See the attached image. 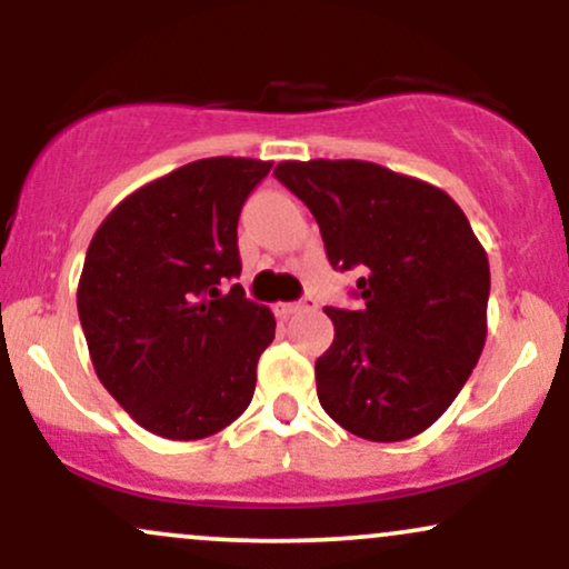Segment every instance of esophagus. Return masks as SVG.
I'll use <instances>...</instances> for the list:
<instances>
[{
	"mask_svg": "<svg viewBox=\"0 0 569 569\" xmlns=\"http://www.w3.org/2000/svg\"><path fill=\"white\" fill-rule=\"evenodd\" d=\"M312 307H316V299L307 297V299H299V302H286V305H280V312H283V316H293V312L312 310Z\"/></svg>",
	"mask_w": 569,
	"mask_h": 569,
	"instance_id": "1",
	"label": "esophagus"
}]
</instances>
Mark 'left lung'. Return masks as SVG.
Instances as JSON below:
<instances>
[{"instance_id":"left-lung-1","label":"left lung","mask_w":569,"mask_h":569,"mask_svg":"<svg viewBox=\"0 0 569 569\" xmlns=\"http://www.w3.org/2000/svg\"><path fill=\"white\" fill-rule=\"evenodd\" d=\"M276 179L310 208L335 270H358V310L326 307L335 342L316 361L318 401L369 441L433 426L487 339V251L460 206L363 160H286Z\"/></svg>"}]
</instances>
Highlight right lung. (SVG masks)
Here are the masks:
<instances>
[{
  "instance_id": "1",
  "label": "right lung",
  "mask_w": 569,
  "mask_h": 569,
  "mask_svg": "<svg viewBox=\"0 0 569 569\" xmlns=\"http://www.w3.org/2000/svg\"><path fill=\"white\" fill-rule=\"evenodd\" d=\"M272 162L208 158L136 189L101 221L77 310L98 380L173 441L219 433L243 415L276 318L246 299L238 219Z\"/></svg>"
}]
</instances>
